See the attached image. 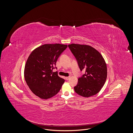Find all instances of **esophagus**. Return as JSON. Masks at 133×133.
<instances>
[{
	"label": "esophagus",
	"instance_id": "obj_1",
	"mask_svg": "<svg viewBox=\"0 0 133 133\" xmlns=\"http://www.w3.org/2000/svg\"><path fill=\"white\" fill-rule=\"evenodd\" d=\"M70 78V77H65V79L66 80H68Z\"/></svg>",
	"mask_w": 133,
	"mask_h": 133
}]
</instances>
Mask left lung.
Wrapping results in <instances>:
<instances>
[{
    "instance_id": "left-lung-1",
    "label": "left lung",
    "mask_w": 133,
    "mask_h": 133,
    "mask_svg": "<svg viewBox=\"0 0 133 133\" xmlns=\"http://www.w3.org/2000/svg\"><path fill=\"white\" fill-rule=\"evenodd\" d=\"M68 47L77 60L81 71L85 73L78 79L74 90L84 97L94 96L100 92L107 77V65L100 53L88 45L71 44Z\"/></svg>"
}]
</instances>
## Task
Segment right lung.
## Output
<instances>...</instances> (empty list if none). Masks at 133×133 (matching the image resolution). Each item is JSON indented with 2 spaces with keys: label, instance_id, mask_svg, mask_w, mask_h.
<instances>
[{
  "label": "right lung",
  "instance_id": "add662e5",
  "mask_svg": "<svg viewBox=\"0 0 133 133\" xmlns=\"http://www.w3.org/2000/svg\"><path fill=\"white\" fill-rule=\"evenodd\" d=\"M67 47V45L58 43L42 45L35 48L28 58L24 71L25 80L32 93L40 98H51L61 88L65 80L52 70Z\"/></svg>",
  "mask_w": 133,
  "mask_h": 133
}]
</instances>
